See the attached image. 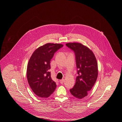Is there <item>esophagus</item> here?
I'll return each mask as SVG.
<instances>
[{
  "instance_id": "34e87169",
  "label": "esophagus",
  "mask_w": 122,
  "mask_h": 122,
  "mask_svg": "<svg viewBox=\"0 0 122 122\" xmlns=\"http://www.w3.org/2000/svg\"><path fill=\"white\" fill-rule=\"evenodd\" d=\"M65 81V80L64 79H62L60 81V82L61 83V84H63Z\"/></svg>"
}]
</instances>
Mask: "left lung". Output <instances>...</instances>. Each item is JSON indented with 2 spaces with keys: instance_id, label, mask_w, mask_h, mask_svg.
<instances>
[{
  "instance_id": "obj_1",
  "label": "left lung",
  "mask_w": 122,
  "mask_h": 122,
  "mask_svg": "<svg viewBox=\"0 0 122 122\" xmlns=\"http://www.w3.org/2000/svg\"><path fill=\"white\" fill-rule=\"evenodd\" d=\"M66 45L74 51L76 66L78 69L75 84L70 92L74 97L81 99L87 96L97 81V61L92 50L81 43L69 42Z\"/></svg>"
}]
</instances>
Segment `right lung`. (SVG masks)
Here are the masks:
<instances>
[{"label": "right lung", "mask_w": 122, "mask_h": 122, "mask_svg": "<svg viewBox=\"0 0 122 122\" xmlns=\"http://www.w3.org/2000/svg\"><path fill=\"white\" fill-rule=\"evenodd\" d=\"M63 46L59 43H46L35 51L29 60L27 81L33 92L40 97H49L56 89V83L49 71L50 62L55 52Z\"/></svg>", "instance_id": "obj_1"}]
</instances>
